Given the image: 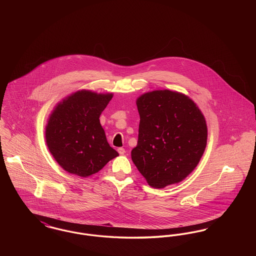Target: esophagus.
Instances as JSON below:
<instances>
[{"label": "esophagus", "mask_w": 256, "mask_h": 256, "mask_svg": "<svg viewBox=\"0 0 256 256\" xmlns=\"http://www.w3.org/2000/svg\"><path fill=\"white\" fill-rule=\"evenodd\" d=\"M118 152H119L120 154H124L126 152V150H124V148H118Z\"/></svg>", "instance_id": "34e87169"}]
</instances>
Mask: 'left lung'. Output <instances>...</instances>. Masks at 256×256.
Returning <instances> with one entry per match:
<instances>
[{
	"mask_svg": "<svg viewBox=\"0 0 256 256\" xmlns=\"http://www.w3.org/2000/svg\"><path fill=\"white\" fill-rule=\"evenodd\" d=\"M140 115L132 159L156 189L182 182L196 167L207 143L206 118L192 98L169 89L137 98Z\"/></svg>",
	"mask_w": 256,
	"mask_h": 256,
	"instance_id": "1",
	"label": "left lung"
}]
</instances>
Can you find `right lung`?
<instances>
[{
  "instance_id": "1",
  "label": "right lung",
  "mask_w": 256,
  "mask_h": 256,
  "mask_svg": "<svg viewBox=\"0 0 256 256\" xmlns=\"http://www.w3.org/2000/svg\"><path fill=\"white\" fill-rule=\"evenodd\" d=\"M113 93L78 90L64 98L50 114L45 139L62 169L80 178L102 170L119 154L110 146L100 116Z\"/></svg>"
}]
</instances>
